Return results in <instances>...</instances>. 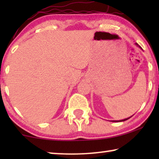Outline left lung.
<instances>
[{"label":"left lung","instance_id":"8db88e82","mask_svg":"<svg viewBox=\"0 0 159 159\" xmlns=\"http://www.w3.org/2000/svg\"><path fill=\"white\" fill-rule=\"evenodd\" d=\"M135 45H137V46H138V47H139V48H141V49H142V48H141L140 46H139V45L138 44V43H135ZM143 50V49H142ZM132 116H133V115H132ZM132 116H130V117H129V118H127V119H121V120H118V121H114V122H116V121H126V120H127V119H129V118H131V117Z\"/></svg>","mask_w":159,"mask_h":159}]
</instances>
